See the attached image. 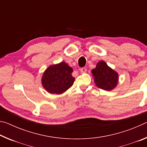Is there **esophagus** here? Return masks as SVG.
Listing matches in <instances>:
<instances>
[{"label":"esophagus","mask_w":147,"mask_h":147,"mask_svg":"<svg viewBox=\"0 0 147 147\" xmlns=\"http://www.w3.org/2000/svg\"><path fill=\"white\" fill-rule=\"evenodd\" d=\"M80 73H85L87 71V69H86V67H82V68H81L80 69Z\"/></svg>","instance_id":"34e87169"}]
</instances>
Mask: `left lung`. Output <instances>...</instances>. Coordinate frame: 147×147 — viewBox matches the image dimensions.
Instances as JSON below:
<instances>
[{"label": "left lung", "instance_id": "1", "mask_svg": "<svg viewBox=\"0 0 147 147\" xmlns=\"http://www.w3.org/2000/svg\"><path fill=\"white\" fill-rule=\"evenodd\" d=\"M94 82L98 88L111 91L119 82L118 73L107 65L105 61H99L96 67L92 69Z\"/></svg>", "mask_w": 147, "mask_h": 147}]
</instances>
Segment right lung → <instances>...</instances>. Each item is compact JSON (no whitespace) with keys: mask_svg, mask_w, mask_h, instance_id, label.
<instances>
[{"mask_svg":"<svg viewBox=\"0 0 147 147\" xmlns=\"http://www.w3.org/2000/svg\"><path fill=\"white\" fill-rule=\"evenodd\" d=\"M73 69L65 62L50 65L44 71L41 84L49 93L60 94L73 86L75 78L72 76Z\"/></svg>","mask_w":147,"mask_h":147,"instance_id":"obj_1","label":"right lung"}]
</instances>
